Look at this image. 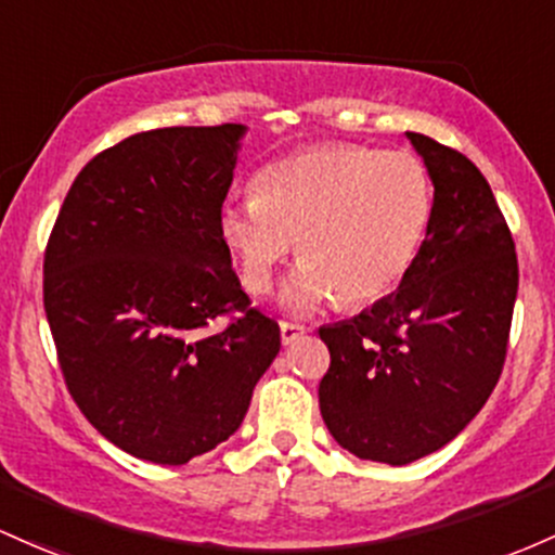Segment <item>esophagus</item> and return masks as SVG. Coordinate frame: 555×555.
<instances>
[{
	"instance_id": "1",
	"label": "esophagus",
	"mask_w": 555,
	"mask_h": 555,
	"mask_svg": "<svg viewBox=\"0 0 555 555\" xmlns=\"http://www.w3.org/2000/svg\"><path fill=\"white\" fill-rule=\"evenodd\" d=\"M279 328H282V343L284 345H292V343H295V339L306 337V334L310 332L308 326L295 324V321H282V324H279Z\"/></svg>"
}]
</instances>
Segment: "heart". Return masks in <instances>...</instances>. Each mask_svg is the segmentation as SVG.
<instances>
[{"mask_svg": "<svg viewBox=\"0 0 555 555\" xmlns=\"http://www.w3.org/2000/svg\"><path fill=\"white\" fill-rule=\"evenodd\" d=\"M431 216L435 186L416 155L319 144L266 166L249 197L223 199L218 231L255 295L271 287L297 242L302 266L284 308L310 313L334 297L366 306L389 295L416 260Z\"/></svg>", "mask_w": 555, "mask_h": 555, "instance_id": "heart-1", "label": "heart"}]
</instances>
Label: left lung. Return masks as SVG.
<instances>
[{
  "label": "left lung",
  "mask_w": 555,
  "mask_h": 555,
  "mask_svg": "<svg viewBox=\"0 0 555 555\" xmlns=\"http://www.w3.org/2000/svg\"><path fill=\"white\" fill-rule=\"evenodd\" d=\"M435 184V216L395 295L319 334L321 416L363 461L403 466L448 446L482 411L508 350L516 245L479 168L408 131Z\"/></svg>",
  "instance_id": "1"
}]
</instances>
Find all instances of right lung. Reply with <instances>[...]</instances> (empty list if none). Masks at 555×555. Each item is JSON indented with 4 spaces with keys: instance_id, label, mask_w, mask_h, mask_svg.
I'll return each mask as SVG.
<instances>
[{
    "instance_id": "obj_1",
    "label": "right lung",
    "mask_w": 555,
    "mask_h": 555,
    "mask_svg": "<svg viewBox=\"0 0 555 555\" xmlns=\"http://www.w3.org/2000/svg\"><path fill=\"white\" fill-rule=\"evenodd\" d=\"M245 126H170L91 157L44 249L60 371L89 424L152 464L229 440L282 347L249 306L218 210ZM227 318L221 333L209 324Z\"/></svg>"
}]
</instances>
